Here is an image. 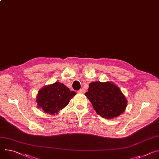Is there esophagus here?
Returning <instances> with one entry per match:
<instances>
[{"instance_id":"esophagus-1","label":"esophagus","mask_w":159,"mask_h":159,"mask_svg":"<svg viewBox=\"0 0 159 159\" xmlns=\"http://www.w3.org/2000/svg\"><path fill=\"white\" fill-rule=\"evenodd\" d=\"M85 91L84 89H80L79 91H78L79 93H85Z\"/></svg>"}]
</instances>
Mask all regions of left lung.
I'll use <instances>...</instances> for the list:
<instances>
[{
	"label": "left lung",
	"instance_id": "left-lung-1",
	"mask_svg": "<svg viewBox=\"0 0 159 159\" xmlns=\"http://www.w3.org/2000/svg\"><path fill=\"white\" fill-rule=\"evenodd\" d=\"M96 113L107 119L117 117L126 108L127 101L120 88L111 82H93L85 93Z\"/></svg>",
	"mask_w": 159,
	"mask_h": 159
}]
</instances>
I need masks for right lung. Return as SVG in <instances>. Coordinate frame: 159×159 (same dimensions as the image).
Wrapping results in <instances>:
<instances>
[{"label": "right lung", "mask_w": 159, "mask_h": 159, "mask_svg": "<svg viewBox=\"0 0 159 159\" xmlns=\"http://www.w3.org/2000/svg\"><path fill=\"white\" fill-rule=\"evenodd\" d=\"M75 94V92L70 91L63 84L56 82L40 89L36 101L38 107L45 113L55 115L66 107Z\"/></svg>", "instance_id": "add662e5"}]
</instances>
